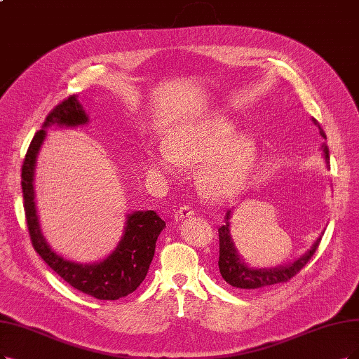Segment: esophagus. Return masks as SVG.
<instances>
[{
	"label": "esophagus",
	"instance_id": "esophagus-1",
	"mask_svg": "<svg viewBox=\"0 0 359 359\" xmlns=\"http://www.w3.org/2000/svg\"><path fill=\"white\" fill-rule=\"evenodd\" d=\"M194 215H195V213H194V210H192L191 207L183 205V207H180V208L176 211L175 219H176V222H180V220H184V219H188V217H192Z\"/></svg>",
	"mask_w": 359,
	"mask_h": 359
}]
</instances>
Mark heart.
<instances>
[{"mask_svg": "<svg viewBox=\"0 0 359 359\" xmlns=\"http://www.w3.org/2000/svg\"><path fill=\"white\" fill-rule=\"evenodd\" d=\"M235 133L231 119L222 115L191 119L172 128L167 146L146 151L152 170L175 175L180 165H198L196 183L213 200H224L240 192L256 167L259 144L250 133Z\"/></svg>", "mask_w": 359, "mask_h": 359, "instance_id": "heart-1", "label": "heart"}]
</instances>
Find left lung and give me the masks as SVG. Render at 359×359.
<instances>
[{
  "label": "left lung",
  "instance_id": "left-lung-1",
  "mask_svg": "<svg viewBox=\"0 0 359 359\" xmlns=\"http://www.w3.org/2000/svg\"><path fill=\"white\" fill-rule=\"evenodd\" d=\"M312 123L320 130V135L327 139L324 130L321 128L320 123L312 118ZM323 155L325 159L327 168L330 167V152L328 146L323 144ZM231 216L232 211L228 210L224 215V224L219 228V269L223 276V280L229 285L241 290H256V288H268L271 285H276L288 281L290 278H293L303 266L309 262V259L313 256L318 245L321 243V238L324 235V231L321 235L316 238V241L312 244V247L296 259L294 262H290L287 264H280L275 268H251L244 262V259L238 255V250L233 244V240L231 236Z\"/></svg>",
  "mask_w": 359,
  "mask_h": 359
}]
</instances>
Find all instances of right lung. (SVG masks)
Listing matches in <instances>:
<instances>
[{
    "instance_id": "1",
    "label": "right lung",
    "mask_w": 359,
    "mask_h": 359,
    "mask_svg": "<svg viewBox=\"0 0 359 359\" xmlns=\"http://www.w3.org/2000/svg\"><path fill=\"white\" fill-rule=\"evenodd\" d=\"M88 115L76 96L63 100L53 109L26 152L22 165V192L25 216L31 241L36 253L63 281L99 300H118L133 293L144 280L155 255L156 240L165 228V222L155 211H133L127 215L121 240L109 256L95 263H78L65 259L50 247L43 235L35 204V165L39 149L46 140L47 128L59 126L74 128L86 126Z\"/></svg>"
}]
</instances>
